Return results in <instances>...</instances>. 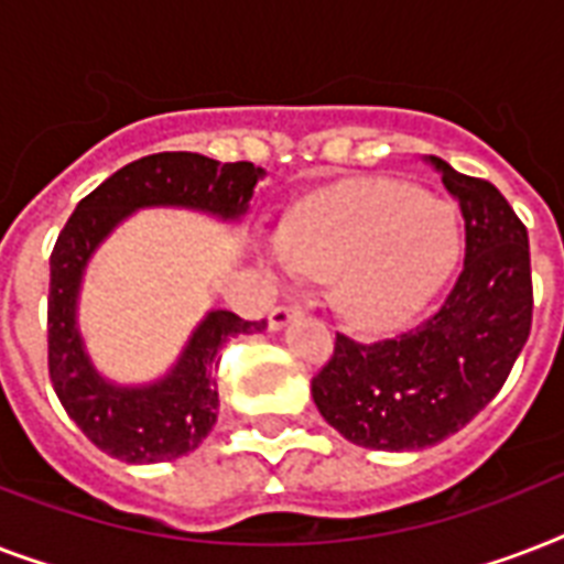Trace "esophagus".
<instances>
[{
	"mask_svg": "<svg viewBox=\"0 0 564 564\" xmlns=\"http://www.w3.org/2000/svg\"><path fill=\"white\" fill-rule=\"evenodd\" d=\"M299 316V307H274L269 313V330H281L292 322V318Z\"/></svg>",
	"mask_w": 564,
	"mask_h": 564,
	"instance_id": "34e87169",
	"label": "esophagus"
}]
</instances>
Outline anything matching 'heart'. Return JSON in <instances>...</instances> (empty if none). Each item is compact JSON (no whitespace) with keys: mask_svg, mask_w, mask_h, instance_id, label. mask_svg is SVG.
Returning <instances> with one entry per match:
<instances>
[{"mask_svg":"<svg viewBox=\"0 0 564 564\" xmlns=\"http://www.w3.org/2000/svg\"><path fill=\"white\" fill-rule=\"evenodd\" d=\"M459 257L451 204L394 181H360L310 202L286 221L269 263L292 274H339L354 322L392 327L433 299Z\"/></svg>","mask_w":564,"mask_h":564,"instance_id":"heart-1","label":"heart"}]
</instances>
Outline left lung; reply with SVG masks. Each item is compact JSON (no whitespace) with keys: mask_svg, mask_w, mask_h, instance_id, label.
<instances>
[{"mask_svg":"<svg viewBox=\"0 0 564 564\" xmlns=\"http://www.w3.org/2000/svg\"><path fill=\"white\" fill-rule=\"evenodd\" d=\"M427 166L459 204L465 260L454 290L421 325L380 343L336 334L313 377L322 419L371 451H421L465 427L507 383L533 322L527 228L495 184L442 158Z\"/></svg>","mask_w":564,"mask_h":564,"instance_id":"8db88e82","label":"left lung"}]
</instances>
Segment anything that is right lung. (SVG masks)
I'll return each mask as SVG.
<instances>
[{
	"instance_id": "add662e5",
	"label": "right lung",
	"mask_w": 564,
	"mask_h": 564,
	"mask_svg": "<svg viewBox=\"0 0 564 564\" xmlns=\"http://www.w3.org/2000/svg\"><path fill=\"white\" fill-rule=\"evenodd\" d=\"M254 163H219L193 152L149 154L101 181L61 230L48 257V375L66 415L93 445L122 463H170L202 445L219 415L221 345L263 330L230 310H207L170 369L143 383H119L96 366L82 330L87 265L134 213L172 207L239 225L251 210Z\"/></svg>"
}]
</instances>
